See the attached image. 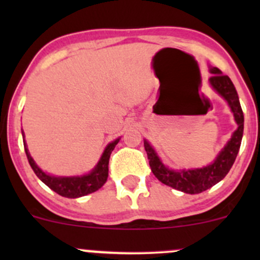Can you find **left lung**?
<instances>
[{
    "label": "left lung",
    "mask_w": 260,
    "mask_h": 260,
    "mask_svg": "<svg viewBox=\"0 0 260 260\" xmlns=\"http://www.w3.org/2000/svg\"><path fill=\"white\" fill-rule=\"evenodd\" d=\"M209 72L212 74L209 79L211 88L226 101L238 124V128L234 131L232 138L228 141L224 148L217 153L214 161L201 169H169L161 161L153 147L149 145L148 141L145 140V149L149 159V167L154 176L165 185L171 186L172 188H176L185 193H191V195L208 190L226 176L237 158L243 138L244 114L234 84L228 75L222 74L217 68L210 67Z\"/></svg>",
    "instance_id": "obj_1"
}]
</instances>
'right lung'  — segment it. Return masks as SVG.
<instances>
[{"mask_svg": "<svg viewBox=\"0 0 260 260\" xmlns=\"http://www.w3.org/2000/svg\"><path fill=\"white\" fill-rule=\"evenodd\" d=\"M22 137L25 138L23 131ZM119 140L120 138H117V140L108 143L106 149H104V152L102 153L101 159L95 165V167L89 174L80 175V176H54V175L46 174L34 161L30 152H28L27 145H26L25 141H23V147H25L28 164H30L31 169L34 170V172H35L39 179L43 181L46 186H49L52 191L59 193L60 196H64V198L69 199H77L99 190L106 183L107 179H108L109 157H111L112 151L117 146V143L119 142Z\"/></svg>", "mask_w": 260, "mask_h": 260, "instance_id": "1", "label": "right lung"}]
</instances>
